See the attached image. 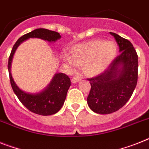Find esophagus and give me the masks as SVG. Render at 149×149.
Masks as SVG:
<instances>
[{
  "instance_id": "esophagus-1",
  "label": "esophagus",
  "mask_w": 149,
  "mask_h": 149,
  "mask_svg": "<svg viewBox=\"0 0 149 149\" xmlns=\"http://www.w3.org/2000/svg\"><path fill=\"white\" fill-rule=\"evenodd\" d=\"M80 80H81V77H74L72 79H71V82H72V83H77V82H79Z\"/></svg>"
}]
</instances>
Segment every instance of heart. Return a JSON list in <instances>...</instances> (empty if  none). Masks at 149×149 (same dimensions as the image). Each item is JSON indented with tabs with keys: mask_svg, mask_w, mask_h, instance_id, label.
Here are the masks:
<instances>
[{
	"mask_svg": "<svg viewBox=\"0 0 149 149\" xmlns=\"http://www.w3.org/2000/svg\"><path fill=\"white\" fill-rule=\"evenodd\" d=\"M117 45L111 41L92 40L72 46L68 55L62 57L63 63L70 67L80 66L86 76L93 77L105 71L114 59Z\"/></svg>",
	"mask_w": 149,
	"mask_h": 149,
	"instance_id": "1",
	"label": "heart"
}]
</instances>
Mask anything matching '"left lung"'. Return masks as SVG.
Returning a JSON list of instances; mask_svg holds the SVG:
<instances>
[{"label": "left lung", "instance_id": "obj_1", "mask_svg": "<svg viewBox=\"0 0 149 149\" xmlns=\"http://www.w3.org/2000/svg\"><path fill=\"white\" fill-rule=\"evenodd\" d=\"M119 45L120 54L102 74L89 79L87 98L95 113L108 114L118 111L132 96L138 79V55L130 41L110 32Z\"/></svg>", "mask_w": 149, "mask_h": 149}]
</instances>
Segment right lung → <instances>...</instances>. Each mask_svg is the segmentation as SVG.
Returning a JSON list of instances; mask_svg holds the SVG:
<instances>
[{
	"label": "right lung",
	"mask_w": 149,
	"mask_h": 149,
	"mask_svg": "<svg viewBox=\"0 0 149 149\" xmlns=\"http://www.w3.org/2000/svg\"><path fill=\"white\" fill-rule=\"evenodd\" d=\"M61 38L57 32L40 28L22 36L17 40L11 51L8 61L10 80L13 92L21 103L30 111L42 116H49L57 113L64 104L67 91L70 86V79L63 72L54 75L50 83L38 92H26L19 88L11 74V63L15 52L21 44L29 38H39L50 43L56 42Z\"/></svg>",
	"instance_id": "1"
}]
</instances>
